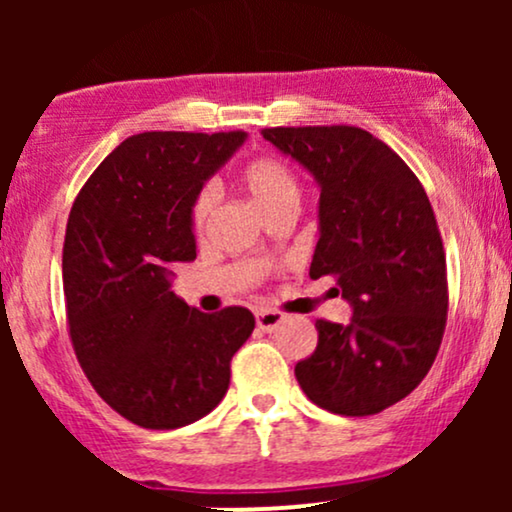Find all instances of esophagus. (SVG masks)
<instances>
[{
  "label": "esophagus",
  "mask_w": 512,
  "mask_h": 512,
  "mask_svg": "<svg viewBox=\"0 0 512 512\" xmlns=\"http://www.w3.org/2000/svg\"><path fill=\"white\" fill-rule=\"evenodd\" d=\"M255 317H257V327L264 332H274L276 327L284 322V315H281L279 310H257Z\"/></svg>",
  "instance_id": "obj_1"
}]
</instances>
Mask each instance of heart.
I'll list each match as a JSON object with an SVG mask.
<instances>
[{
  "mask_svg": "<svg viewBox=\"0 0 512 512\" xmlns=\"http://www.w3.org/2000/svg\"><path fill=\"white\" fill-rule=\"evenodd\" d=\"M236 185L267 219H272L279 211H291L296 207L298 195H301V185H298L293 168L284 158L272 154L250 158L238 170ZM211 214H214V195L209 190L197 192L190 207L192 231H207Z\"/></svg>",
  "mask_w": 512,
  "mask_h": 512,
  "instance_id": "b5f03b06",
  "label": "heart"
}]
</instances>
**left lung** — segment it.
Listing matches in <instances>:
<instances>
[{
  "label": "left lung",
  "mask_w": 512,
  "mask_h": 512,
  "mask_svg": "<svg viewBox=\"0 0 512 512\" xmlns=\"http://www.w3.org/2000/svg\"><path fill=\"white\" fill-rule=\"evenodd\" d=\"M262 137L320 185L310 279L334 276L354 308L349 325L315 322L298 385L332 414H380L426 378L448 320L445 250L424 185L361 127H267Z\"/></svg>",
  "instance_id": "obj_1"
}]
</instances>
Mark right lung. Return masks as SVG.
Returning <instances> with one entry per match:
<instances>
[{
    "label": "right lung",
    "instance_id": "add662e5",
    "mask_svg": "<svg viewBox=\"0 0 512 512\" xmlns=\"http://www.w3.org/2000/svg\"><path fill=\"white\" fill-rule=\"evenodd\" d=\"M245 137L134 134L93 170L69 211L62 284L74 354L93 390L142 428L170 431L207 416L255 330L248 308L207 315L170 291V269L197 257L192 199Z\"/></svg>",
    "mask_w": 512,
    "mask_h": 512
}]
</instances>
